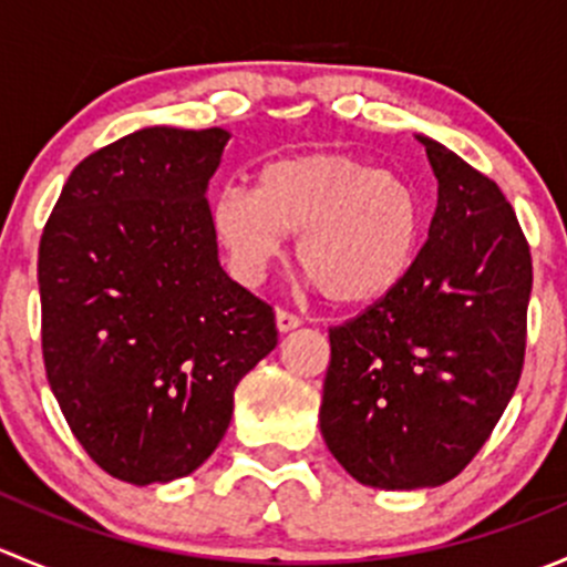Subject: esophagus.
Returning a JSON list of instances; mask_svg holds the SVG:
<instances>
[{
    "instance_id": "1",
    "label": "esophagus",
    "mask_w": 567,
    "mask_h": 567,
    "mask_svg": "<svg viewBox=\"0 0 567 567\" xmlns=\"http://www.w3.org/2000/svg\"><path fill=\"white\" fill-rule=\"evenodd\" d=\"M301 326V318L296 316V312H288V310H277V329L282 331H293V329H299Z\"/></svg>"
}]
</instances>
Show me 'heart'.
Instances as JSON below:
<instances>
[{
    "label": "heart",
    "mask_w": 567,
    "mask_h": 567,
    "mask_svg": "<svg viewBox=\"0 0 567 567\" xmlns=\"http://www.w3.org/2000/svg\"><path fill=\"white\" fill-rule=\"evenodd\" d=\"M210 227L233 277L257 285L296 238V262L329 301L370 305L414 266L425 205L414 183L357 156L312 151L268 162L257 186H225Z\"/></svg>",
    "instance_id": "heart-1"
}]
</instances>
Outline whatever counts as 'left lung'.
Masks as SVG:
<instances>
[{"label":"left lung","mask_w":567,"mask_h":567,"mask_svg":"<svg viewBox=\"0 0 567 567\" xmlns=\"http://www.w3.org/2000/svg\"><path fill=\"white\" fill-rule=\"evenodd\" d=\"M439 181L403 282L331 326L320 433L362 485L433 488L466 468L511 403L527 351L532 255L491 177L420 136Z\"/></svg>","instance_id":"obj_1"}]
</instances>
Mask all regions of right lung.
<instances>
[{"label":"right lung","mask_w":567,"mask_h":567,"mask_svg":"<svg viewBox=\"0 0 567 567\" xmlns=\"http://www.w3.org/2000/svg\"><path fill=\"white\" fill-rule=\"evenodd\" d=\"M227 140L153 125L90 153L40 236L51 392L123 483H169L208 461L238 381L277 348L271 307L219 266L205 188Z\"/></svg>","instance_id":"obj_1"}]
</instances>
